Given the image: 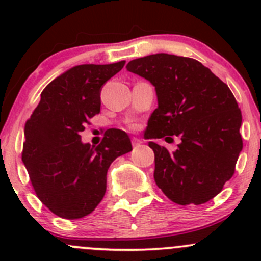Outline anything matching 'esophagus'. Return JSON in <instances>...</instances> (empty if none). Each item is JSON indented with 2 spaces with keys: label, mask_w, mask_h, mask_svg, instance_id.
Wrapping results in <instances>:
<instances>
[{
  "label": "esophagus",
  "mask_w": 261,
  "mask_h": 261,
  "mask_svg": "<svg viewBox=\"0 0 261 261\" xmlns=\"http://www.w3.org/2000/svg\"><path fill=\"white\" fill-rule=\"evenodd\" d=\"M131 144H133V146L134 147H136V146H139L141 144V141L139 140V139H136V138H133L131 139Z\"/></svg>",
  "instance_id": "1"
}]
</instances>
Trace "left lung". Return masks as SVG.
I'll return each instance as SVG.
<instances>
[{"label": "left lung", "instance_id": "obj_1", "mask_svg": "<svg viewBox=\"0 0 261 261\" xmlns=\"http://www.w3.org/2000/svg\"><path fill=\"white\" fill-rule=\"evenodd\" d=\"M126 68L156 91L158 109L147 121L145 139L181 140L173 152L149 141L156 186L181 206L208 202L231 179L243 150V116L232 92L192 58L160 53L131 60Z\"/></svg>", "mask_w": 261, "mask_h": 261}]
</instances>
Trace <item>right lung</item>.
Instances as JSON below:
<instances>
[{
    "label": "right lung",
    "instance_id": "add662e5",
    "mask_svg": "<svg viewBox=\"0 0 261 261\" xmlns=\"http://www.w3.org/2000/svg\"><path fill=\"white\" fill-rule=\"evenodd\" d=\"M125 60L82 64L51 81L25 123L22 162L38 198L54 215L78 220L94 211L106 193L107 170L131 151L130 138L117 128L98 146L81 141V131L101 110V88Z\"/></svg>",
    "mask_w": 261,
    "mask_h": 261
}]
</instances>
